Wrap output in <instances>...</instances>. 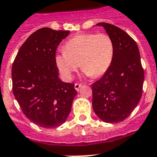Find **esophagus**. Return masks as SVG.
Masks as SVG:
<instances>
[{"instance_id":"34e87169","label":"esophagus","mask_w":157,"mask_h":157,"mask_svg":"<svg viewBox=\"0 0 157 157\" xmlns=\"http://www.w3.org/2000/svg\"><path fill=\"white\" fill-rule=\"evenodd\" d=\"M81 84H77V83H76V84H75V85H74V87H75V89H76V91H79V89H80V88H81Z\"/></svg>"}]
</instances>
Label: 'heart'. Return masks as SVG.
I'll use <instances>...</instances> for the list:
<instances>
[{"mask_svg":"<svg viewBox=\"0 0 157 157\" xmlns=\"http://www.w3.org/2000/svg\"><path fill=\"white\" fill-rule=\"evenodd\" d=\"M64 48L55 60L66 80H72L79 64L85 76H102L111 65L114 54L113 40L105 33L78 34L68 40Z\"/></svg>","mask_w":157,"mask_h":157,"instance_id":"1","label":"heart"}]
</instances>
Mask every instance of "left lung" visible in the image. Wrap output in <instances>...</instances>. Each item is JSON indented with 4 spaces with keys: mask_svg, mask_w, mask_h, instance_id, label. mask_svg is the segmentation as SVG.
<instances>
[{
    "mask_svg": "<svg viewBox=\"0 0 157 157\" xmlns=\"http://www.w3.org/2000/svg\"><path fill=\"white\" fill-rule=\"evenodd\" d=\"M111 37L114 54L109 68L92 85L93 109L106 123H118L131 114L142 95L144 73L138 46L120 28L109 23H98Z\"/></svg>",
    "mask_w": 157,
    "mask_h": 157,
    "instance_id": "1",
    "label": "left lung"
}]
</instances>
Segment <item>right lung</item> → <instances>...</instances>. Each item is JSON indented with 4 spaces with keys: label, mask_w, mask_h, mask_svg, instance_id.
Wrapping results in <instances>:
<instances>
[{
    "label": "right lung",
    "mask_w": 157,
    "mask_h": 157,
    "mask_svg": "<svg viewBox=\"0 0 157 157\" xmlns=\"http://www.w3.org/2000/svg\"><path fill=\"white\" fill-rule=\"evenodd\" d=\"M69 31L42 28L28 37L12 67L13 92L22 112L36 125L59 127L66 121L77 92L59 78L56 51Z\"/></svg>",
    "instance_id": "right-lung-1"
}]
</instances>
